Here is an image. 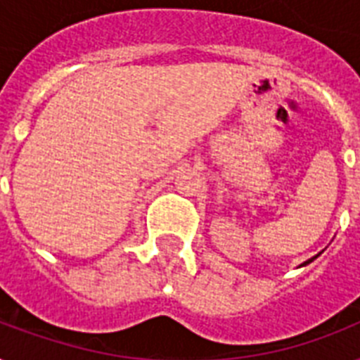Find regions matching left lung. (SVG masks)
<instances>
[{"instance_id":"left-lung-1","label":"left lung","mask_w":360,"mask_h":360,"mask_svg":"<svg viewBox=\"0 0 360 360\" xmlns=\"http://www.w3.org/2000/svg\"><path fill=\"white\" fill-rule=\"evenodd\" d=\"M316 257H318V256H314V257H310V259H307V262H304V263H301V267H304V265H308V263H312V262H314V259H316Z\"/></svg>"}]
</instances>
